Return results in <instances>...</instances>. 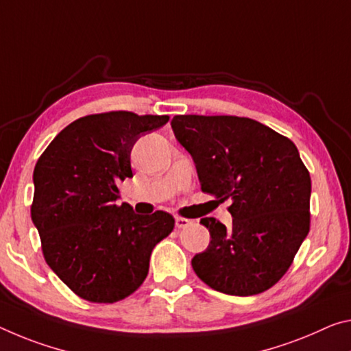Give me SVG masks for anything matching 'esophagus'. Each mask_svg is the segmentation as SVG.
<instances>
[{"label":"esophagus","instance_id":"esophagus-1","mask_svg":"<svg viewBox=\"0 0 351 351\" xmlns=\"http://www.w3.org/2000/svg\"><path fill=\"white\" fill-rule=\"evenodd\" d=\"M175 223H176V228H187L189 225H192V220L189 219H184V217H176L175 219Z\"/></svg>","mask_w":351,"mask_h":351}]
</instances>
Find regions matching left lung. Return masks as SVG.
<instances>
[{"label":"left lung","mask_w":351,"mask_h":351,"mask_svg":"<svg viewBox=\"0 0 351 351\" xmlns=\"http://www.w3.org/2000/svg\"><path fill=\"white\" fill-rule=\"evenodd\" d=\"M178 142L191 153L202 191L228 208L232 226L199 223L210 242L193 256L197 276L228 295L275 286L308 236L311 176L291 138L247 117L175 115Z\"/></svg>","instance_id":"left-lung-1"}]
</instances>
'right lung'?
I'll return each mask as SVG.
<instances>
[{"label":"right lung","instance_id":"add662e5","mask_svg":"<svg viewBox=\"0 0 351 351\" xmlns=\"http://www.w3.org/2000/svg\"><path fill=\"white\" fill-rule=\"evenodd\" d=\"M169 119L128 110L81 117L37 160L31 217L43 258L87 302L115 303L136 292L153 248L173 231L169 213L137 215L117 204L119 182L132 176L134 143Z\"/></svg>","mask_w":351,"mask_h":351}]
</instances>
